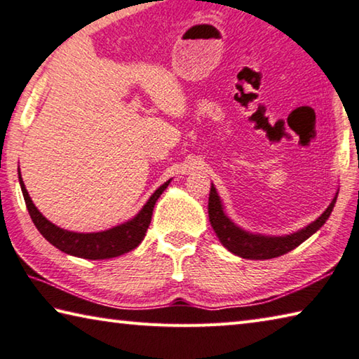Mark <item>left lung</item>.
<instances>
[{"label": "left lung", "instance_id": "left-lung-1", "mask_svg": "<svg viewBox=\"0 0 359 359\" xmlns=\"http://www.w3.org/2000/svg\"><path fill=\"white\" fill-rule=\"evenodd\" d=\"M336 199L337 193L323 214L311 224H307L306 228L287 236H263L248 233V231L239 228L238 224H234L229 220L223 210L220 196H218L215 187L212 184L209 194V222L215 231L218 241L231 253L247 259H271L291 252L297 245H301L304 241L311 238L312 234L317 233L326 223L327 218H330L334 204H336Z\"/></svg>", "mask_w": 359, "mask_h": 359}]
</instances>
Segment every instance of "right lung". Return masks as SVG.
I'll use <instances>...</instances> for the list:
<instances>
[{"label":"right lung","instance_id":"obj_1","mask_svg":"<svg viewBox=\"0 0 359 359\" xmlns=\"http://www.w3.org/2000/svg\"><path fill=\"white\" fill-rule=\"evenodd\" d=\"M19 182L23 198H25L27 209L29 212V217H32L34 226L38 228L39 233L44 236L53 247H57L58 250H62L65 253L72 255V257L85 259H107L120 257V255L123 253H128L133 248H136L141 244L145 233H147L149 229L156 199L166 190L171 179L165 182V184L151 194L149 201L145 203L144 208L139 210V214L135 218H131V220L121 223L118 226H114L111 229L100 231V233H74V231L63 229L57 226V224H53L52 222H48L33 204L32 198H29L25 184H23L22 180L20 169Z\"/></svg>","mask_w":359,"mask_h":359}]
</instances>
